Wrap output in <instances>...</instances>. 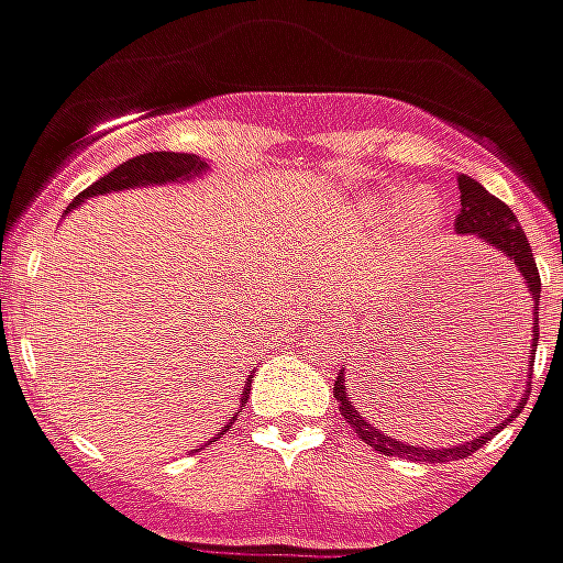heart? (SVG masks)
<instances>
[{
  "mask_svg": "<svg viewBox=\"0 0 563 563\" xmlns=\"http://www.w3.org/2000/svg\"><path fill=\"white\" fill-rule=\"evenodd\" d=\"M399 219L415 238H430L442 222V200L435 198V191H430V188H415L402 198Z\"/></svg>",
  "mask_w": 563,
  "mask_h": 563,
  "instance_id": "heart-1",
  "label": "heart"
}]
</instances>
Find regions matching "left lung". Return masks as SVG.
Instances as JSON below:
<instances>
[{"instance_id": "left-lung-1", "label": "left lung", "mask_w": 563, "mask_h": 563, "mask_svg": "<svg viewBox=\"0 0 563 563\" xmlns=\"http://www.w3.org/2000/svg\"><path fill=\"white\" fill-rule=\"evenodd\" d=\"M457 186H460V216H457V231L460 238H475V241H482L485 246H494L497 253H503L509 258V265H515V271L521 274V280L528 286L530 301H533V325H530V347L537 350V341H540V271H537V262H533V253H530V243L528 234L521 231L518 225V219L515 213L497 200L490 191H485L482 183H475L470 176H457ZM335 399H338V411H341V418L347 420L353 432L363 439L365 445H372L380 454H387V457H405V460H427V463H445V460H463L470 457L473 451L485 445L490 435H497V432L509 423V420L528 405V393H530V380H528V390L525 396L518 399L515 405V411L509 418L503 420V427L497 430H487L482 435H475L473 442H460V445L451 448H418V445H408V442H399V439H393L387 432L375 430L368 420L363 418V411H356V405L350 402L347 387H344V368H338L335 377Z\"/></svg>"}]
</instances>
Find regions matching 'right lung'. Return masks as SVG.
Masks as SVG:
<instances>
[{"label": "right lung", "instance_id": "1", "mask_svg": "<svg viewBox=\"0 0 563 563\" xmlns=\"http://www.w3.org/2000/svg\"><path fill=\"white\" fill-rule=\"evenodd\" d=\"M207 170H210V164L203 158H198V155H186V152H145V155H136V158L124 161L121 167H115L112 173H106L103 179H97L93 186L85 188V191L69 203V210H76L78 203H85L88 198H97V195L131 191V188L143 186H176V183L198 179V176H203ZM69 210H66V213H69ZM250 387H253V375L243 380L241 408L246 405V399H250ZM241 408H238V411H241ZM234 418H238V415H234ZM225 430L228 423L216 432V439H222Z\"/></svg>", "mask_w": 563, "mask_h": 563}]
</instances>
